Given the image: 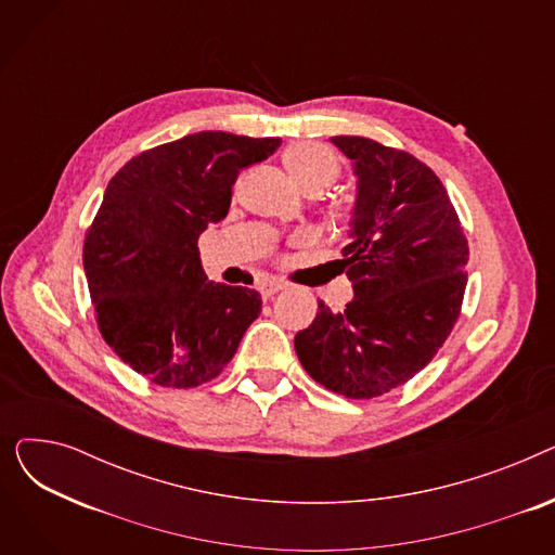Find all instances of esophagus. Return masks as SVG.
Listing matches in <instances>:
<instances>
[{
  "instance_id": "1",
  "label": "esophagus",
  "mask_w": 555,
  "mask_h": 555,
  "mask_svg": "<svg viewBox=\"0 0 555 555\" xmlns=\"http://www.w3.org/2000/svg\"><path fill=\"white\" fill-rule=\"evenodd\" d=\"M258 289H260V297H262V299H270V297H274L276 293H281L283 283H262Z\"/></svg>"
}]
</instances>
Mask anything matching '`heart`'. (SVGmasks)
Listing matches in <instances>:
<instances>
[{
  "instance_id": "obj_1",
  "label": "heart",
  "mask_w": 555,
  "mask_h": 555,
  "mask_svg": "<svg viewBox=\"0 0 555 555\" xmlns=\"http://www.w3.org/2000/svg\"><path fill=\"white\" fill-rule=\"evenodd\" d=\"M285 166L293 180L306 191H324L339 175V159L324 143L299 141L285 153Z\"/></svg>"
}]
</instances>
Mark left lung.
Segmentation results:
<instances>
[{
	"instance_id": "left-lung-1",
	"label": "left lung",
	"mask_w": 555,
	"mask_h": 555,
	"mask_svg": "<svg viewBox=\"0 0 555 555\" xmlns=\"http://www.w3.org/2000/svg\"><path fill=\"white\" fill-rule=\"evenodd\" d=\"M331 141L358 175L339 260L356 297L344 312L319 301L295 351L314 383L362 400L404 385L443 346L468 283V241L429 166L366 137Z\"/></svg>"
}]
</instances>
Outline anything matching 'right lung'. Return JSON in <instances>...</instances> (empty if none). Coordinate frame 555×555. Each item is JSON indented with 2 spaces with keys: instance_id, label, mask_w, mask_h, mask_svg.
Masks as SVG:
<instances>
[{
  "instance_id": "obj_1",
  "label": "right lung",
  "mask_w": 555,
  "mask_h": 555,
  "mask_svg": "<svg viewBox=\"0 0 555 555\" xmlns=\"http://www.w3.org/2000/svg\"><path fill=\"white\" fill-rule=\"evenodd\" d=\"M279 137L207 130L132 157L85 233L82 268L103 339L159 387L214 380L260 312L249 287L207 281L197 238L220 222L238 172Z\"/></svg>"
}]
</instances>
